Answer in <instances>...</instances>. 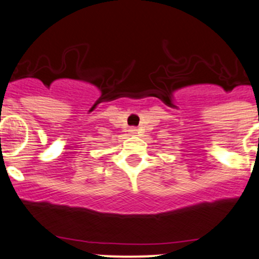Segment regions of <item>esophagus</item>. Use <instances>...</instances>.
Masks as SVG:
<instances>
[{
    "label": "esophagus",
    "instance_id": "1",
    "mask_svg": "<svg viewBox=\"0 0 259 259\" xmlns=\"http://www.w3.org/2000/svg\"><path fill=\"white\" fill-rule=\"evenodd\" d=\"M130 132L132 133V135H135V133H137V128H133V127H132V128L130 130Z\"/></svg>",
    "mask_w": 259,
    "mask_h": 259
}]
</instances>
